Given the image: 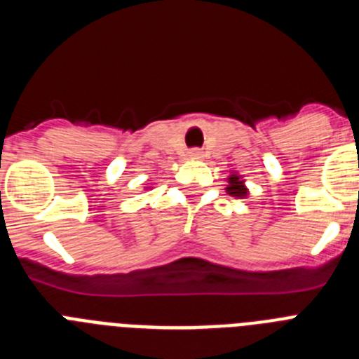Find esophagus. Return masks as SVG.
<instances>
[{"mask_svg": "<svg viewBox=\"0 0 359 359\" xmlns=\"http://www.w3.org/2000/svg\"><path fill=\"white\" fill-rule=\"evenodd\" d=\"M190 158H201V151L199 149H192L190 151Z\"/></svg>", "mask_w": 359, "mask_h": 359, "instance_id": "obj_1", "label": "esophagus"}]
</instances>
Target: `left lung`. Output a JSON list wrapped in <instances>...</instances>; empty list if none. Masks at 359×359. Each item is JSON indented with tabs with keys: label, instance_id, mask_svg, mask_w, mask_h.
I'll return each mask as SVG.
<instances>
[{
	"label": "left lung",
	"instance_id": "8db88e82",
	"mask_svg": "<svg viewBox=\"0 0 359 359\" xmlns=\"http://www.w3.org/2000/svg\"><path fill=\"white\" fill-rule=\"evenodd\" d=\"M226 192L230 196H233V198H246V196H248V189L244 187V182L237 176V174H231V176L228 177Z\"/></svg>",
	"mask_w": 359,
	"mask_h": 359
}]
</instances>
